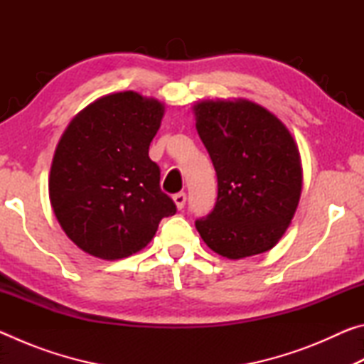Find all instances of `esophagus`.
I'll use <instances>...</instances> for the list:
<instances>
[{
    "label": "esophagus",
    "mask_w": 364,
    "mask_h": 364,
    "mask_svg": "<svg viewBox=\"0 0 364 364\" xmlns=\"http://www.w3.org/2000/svg\"><path fill=\"white\" fill-rule=\"evenodd\" d=\"M173 200H175L176 207L181 210V208L184 207V204H186V193H178V194H175V196H173Z\"/></svg>",
    "instance_id": "1"
}]
</instances>
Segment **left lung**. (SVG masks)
<instances>
[{"label": "left lung", "instance_id": "left-lung-1", "mask_svg": "<svg viewBox=\"0 0 364 364\" xmlns=\"http://www.w3.org/2000/svg\"><path fill=\"white\" fill-rule=\"evenodd\" d=\"M196 128L217 171L213 210L196 220L200 237L231 260L278 244L299 205L301 164L279 119L249 101H205Z\"/></svg>", "mask_w": 364, "mask_h": 364}]
</instances>
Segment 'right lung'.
<instances>
[{
	"label": "right lung",
	"mask_w": 364,
	"mask_h": 364,
	"mask_svg": "<svg viewBox=\"0 0 364 364\" xmlns=\"http://www.w3.org/2000/svg\"><path fill=\"white\" fill-rule=\"evenodd\" d=\"M162 117L159 101L125 91L90 104L60 138L49 199L59 225L86 254L104 260L136 254L160 220L176 213L149 159Z\"/></svg>",
	"instance_id": "obj_1"
}]
</instances>
